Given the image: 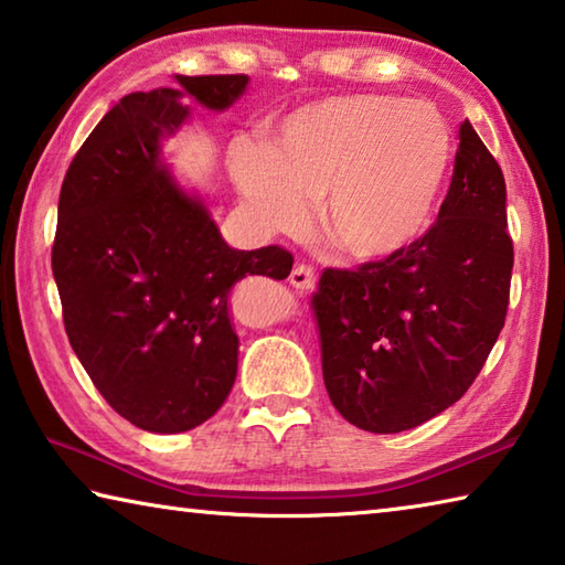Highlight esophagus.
I'll use <instances>...</instances> for the list:
<instances>
[{
  "label": "esophagus",
  "mask_w": 565,
  "mask_h": 565,
  "mask_svg": "<svg viewBox=\"0 0 565 565\" xmlns=\"http://www.w3.org/2000/svg\"><path fill=\"white\" fill-rule=\"evenodd\" d=\"M289 284L294 286V289H299V291H311L313 286H317V274H313L311 266L299 264V266H294V269H291Z\"/></svg>",
  "instance_id": "obj_1"
}]
</instances>
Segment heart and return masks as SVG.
I'll return each mask as SVG.
<instances>
[{
  "mask_svg": "<svg viewBox=\"0 0 565 565\" xmlns=\"http://www.w3.org/2000/svg\"><path fill=\"white\" fill-rule=\"evenodd\" d=\"M451 131L420 102L386 94L319 99L274 124L269 147L228 154L248 214L296 234L321 203V228L353 262H388L431 226L451 169Z\"/></svg>",
  "mask_w": 565,
  "mask_h": 565,
  "instance_id": "b5f03b06",
  "label": "heart"
}]
</instances>
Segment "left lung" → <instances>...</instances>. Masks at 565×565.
<instances>
[{"label":"left lung","mask_w":565,"mask_h":565,"mask_svg":"<svg viewBox=\"0 0 565 565\" xmlns=\"http://www.w3.org/2000/svg\"><path fill=\"white\" fill-rule=\"evenodd\" d=\"M436 224L396 259L327 269L311 296L331 404L371 434L454 406L503 329L513 242L499 161L468 121Z\"/></svg>","instance_id":"8db88e82"}]
</instances>
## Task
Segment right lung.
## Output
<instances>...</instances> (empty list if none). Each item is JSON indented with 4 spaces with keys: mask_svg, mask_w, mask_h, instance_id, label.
<instances>
[{
    "mask_svg": "<svg viewBox=\"0 0 565 565\" xmlns=\"http://www.w3.org/2000/svg\"><path fill=\"white\" fill-rule=\"evenodd\" d=\"M134 92L72 159L60 191L52 271L76 359L107 404L151 434L212 418L236 379L228 294L244 276L286 279L281 246H228L199 196L161 164V139L189 117L181 97L222 111L246 74L181 76Z\"/></svg>",
    "mask_w": 565,
    "mask_h": 565,
    "instance_id": "add662e5",
    "label": "right lung"
}]
</instances>
